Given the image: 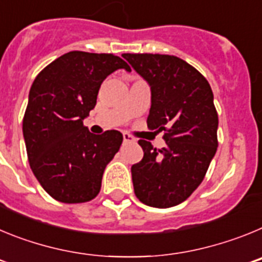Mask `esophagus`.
Instances as JSON below:
<instances>
[{
	"mask_svg": "<svg viewBox=\"0 0 262 262\" xmlns=\"http://www.w3.org/2000/svg\"><path fill=\"white\" fill-rule=\"evenodd\" d=\"M123 142L124 143H135L136 139L131 136L129 134H123Z\"/></svg>",
	"mask_w": 262,
	"mask_h": 262,
	"instance_id": "1",
	"label": "esophagus"
}]
</instances>
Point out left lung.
<instances>
[{"mask_svg": "<svg viewBox=\"0 0 262 262\" xmlns=\"http://www.w3.org/2000/svg\"><path fill=\"white\" fill-rule=\"evenodd\" d=\"M151 88L148 127L164 131L165 147L139 140L144 156L131 166L138 200L166 209L180 205L200 186L217 148L214 94L205 77L170 55L123 53Z\"/></svg>", "mask_w": 262, "mask_h": 262, "instance_id": "obj_1", "label": "left lung"}]
</instances>
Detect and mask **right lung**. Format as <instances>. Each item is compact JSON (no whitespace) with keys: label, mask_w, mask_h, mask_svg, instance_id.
I'll return each mask as SVG.
<instances>
[{"label":"right lung","mask_w":262,"mask_h":262,"mask_svg":"<svg viewBox=\"0 0 262 262\" xmlns=\"http://www.w3.org/2000/svg\"><path fill=\"white\" fill-rule=\"evenodd\" d=\"M127 62L111 53L72 51L36 76L23 118V138L32 173L52 198L62 203L93 200L105 168L123 136L102 135L82 124L97 103L101 84Z\"/></svg>","instance_id":"add662e5"}]
</instances>
